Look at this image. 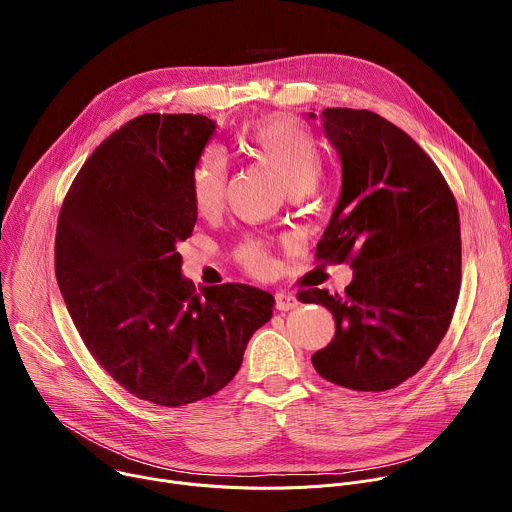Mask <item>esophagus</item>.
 I'll return each mask as SVG.
<instances>
[{
    "label": "esophagus",
    "mask_w": 512,
    "mask_h": 512,
    "mask_svg": "<svg viewBox=\"0 0 512 512\" xmlns=\"http://www.w3.org/2000/svg\"><path fill=\"white\" fill-rule=\"evenodd\" d=\"M298 298L294 296V294H287V291H277L275 294V308L279 310V312H289V310H294V308H298Z\"/></svg>",
    "instance_id": "1"
}]
</instances>
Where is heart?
<instances>
[{"instance_id":"obj_1","label":"heart","mask_w":512,"mask_h":512,"mask_svg":"<svg viewBox=\"0 0 512 512\" xmlns=\"http://www.w3.org/2000/svg\"><path fill=\"white\" fill-rule=\"evenodd\" d=\"M245 143L287 186H316L322 174V152L310 131L296 119L267 117L245 131ZM229 178V162L223 150L208 148L196 160L190 174V196L202 214L221 208ZM243 263L255 271L269 269V255L261 243H247L241 249Z\"/></svg>"}]
</instances>
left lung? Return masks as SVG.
I'll return each instance as SVG.
<instances>
[{
	"label": "left lung",
	"mask_w": 512,
	"mask_h": 512,
	"mask_svg": "<svg viewBox=\"0 0 512 512\" xmlns=\"http://www.w3.org/2000/svg\"><path fill=\"white\" fill-rule=\"evenodd\" d=\"M306 119H318L306 113ZM342 188L318 257L352 263L344 294L302 291L336 322L312 354L326 381L387 391L413 377L448 332L460 294V216L442 172L397 125L364 109H324Z\"/></svg>",
	"instance_id": "left-lung-1"
}]
</instances>
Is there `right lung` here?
Instances as JSON below:
<instances>
[{
	"label": "right lung",
	"mask_w": 512,
	"mask_h": 512,
	"mask_svg": "<svg viewBox=\"0 0 512 512\" xmlns=\"http://www.w3.org/2000/svg\"><path fill=\"white\" fill-rule=\"evenodd\" d=\"M214 131L204 115L131 119L85 162L56 227V279L83 342L123 389L164 407L227 387L275 306L245 283L196 294L182 275L190 174Z\"/></svg>",
	"instance_id": "add662e5"
}]
</instances>
